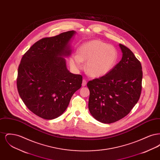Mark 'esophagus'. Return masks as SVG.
I'll return each instance as SVG.
<instances>
[{
    "mask_svg": "<svg viewBox=\"0 0 160 160\" xmlns=\"http://www.w3.org/2000/svg\"><path fill=\"white\" fill-rule=\"evenodd\" d=\"M86 84H87V81L85 79H83V82H82V86H85L86 85Z\"/></svg>",
    "mask_w": 160,
    "mask_h": 160,
    "instance_id": "obj_1",
    "label": "esophagus"
}]
</instances>
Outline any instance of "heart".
Wrapping results in <instances>:
<instances>
[{"mask_svg":"<svg viewBox=\"0 0 160 160\" xmlns=\"http://www.w3.org/2000/svg\"><path fill=\"white\" fill-rule=\"evenodd\" d=\"M117 59L118 52L113 46L99 40H93L80 46L77 55H72L69 62L72 68L80 69L83 67V62L87 61L86 69L88 74L99 77L111 71Z\"/></svg>","mask_w":160,"mask_h":160,"instance_id":"obj_1","label":"heart"}]
</instances>
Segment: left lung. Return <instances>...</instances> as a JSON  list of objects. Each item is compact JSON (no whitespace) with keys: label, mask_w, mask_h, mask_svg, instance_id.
Wrapping results in <instances>:
<instances>
[{"label":"left lung","mask_w":160,"mask_h":160,"mask_svg":"<svg viewBox=\"0 0 160 160\" xmlns=\"http://www.w3.org/2000/svg\"><path fill=\"white\" fill-rule=\"evenodd\" d=\"M122 59L107 74L90 80L89 110L97 121L116 122L126 116L137 104L142 92L143 77L140 62L121 44Z\"/></svg>","instance_id":"left-lung-1"}]
</instances>
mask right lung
Wrapping results in <instances>:
<instances>
[{
	"label": "right lung",
	"mask_w": 160,
	"mask_h": 160,
	"mask_svg": "<svg viewBox=\"0 0 160 160\" xmlns=\"http://www.w3.org/2000/svg\"><path fill=\"white\" fill-rule=\"evenodd\" d=\"M76 32L68 31L36 42L23 55L18 68L17 86L28 109L44 119H53L68 106L82 83V76L71 73L63 56Z\"/></svg>",
	"instance_id": "right-lung-1"
}]
</instances>
